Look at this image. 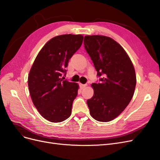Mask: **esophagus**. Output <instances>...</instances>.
<instances>
[{
  "label": "esophagus",
  "instance_id": "34e87169",
  "mask_svg": "<svg viewBox=\"0 0 160 160\" xmlns=\"http://www.w3.org/2000/svg\"><path fill=\"white\" fill-rule=\"evenodd\" d=\"M86 86H87V84H80V88L81 89H84Z\"/></svg>",
  "mask_w": 160,
  "mask_h": 160
}]
</instances>
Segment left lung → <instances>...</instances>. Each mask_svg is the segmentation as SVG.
Instances as JSON below:
<instances>
[{
    "instance_id": "1",
    "label": "left lung",
    "mask_w": 160,
    "mask_h": 160,
    "mask_svg": "<svg viewBox=\"0 0 160 160\" xmlns=\"http://www.w3.org/2000/svg\"><path fill=\"white\" fill-rule=\"evenodd\" d=\"M84 47L99 77L92 84L93 96L87 101L91 115L99 122H110L133 98L136 85L133 65L123 47L110 37L85 36Z\"/></svg>"
}]
</instances>
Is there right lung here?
<instances>
[{"label":"right lung","mask_w":160,"mask_h":160,"mask_svg":"<svg viewBox=\"0 0 160 160\" xmlns=\"http://www.w3.org/2000/svg\"><path fill=\"white\" fill-rule=\"evenodd\" d=\"M83 41L81 35L57 36L46 43L33 62L28 77L30 95L38 112L49 122H63L71 114L79 86L61 77Z\"/></svg>","instance_id":"right-lung-1"}]
</instances>
